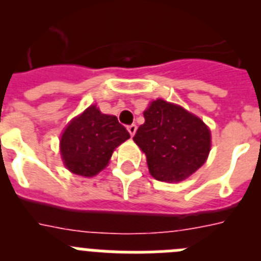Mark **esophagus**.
Segmentation results:
<instances>
[{
	"label": "esophagus",
	"mask_w": 261,
	"mask_h": 261,
	"mask_svg": "<svg viewBox=\"0 0 261 261\" xmlns=\"http://www.w3.org/2000/svg\"><path fill=\"white\" fill-rule=\"evenodd\" d=\"M136 130H137V126H136V124H132V125L128 126V132H129V135L132 136V137L135 136Z\"/></svg>",
	"instance_id": "34e87169"
}]
</instances>
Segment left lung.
Masks as SVG:
<instances>
[{"instance_id":"left-lung-1","label":"left lung","mask_w":261,"mask_h":261,"mask_svg":"<svg viewBox=\"0 0 261 261\" xmlns=\"http://www.w3.org/2000/svg\"><path fill=\"white\" fill-rule=\"evenodd\" d=\"M145 123L133 141L146 155L149 172L159 181L187 179L205 163L211 130L200 117L180 106L156 99L144 111Z\"/></svg>"}]
</instances>
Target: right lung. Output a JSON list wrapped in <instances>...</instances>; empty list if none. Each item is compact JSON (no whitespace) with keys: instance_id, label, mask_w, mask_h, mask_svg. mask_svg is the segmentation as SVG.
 I'll use <instances>...</instances> for the list:
<instances>
[{"instance_id":"obj_1","label":"right lung","mask_w":261,"mask_h":261,"mask_svg":"<svg viewBox=\"0 0 261 261\" xmlns=\"http://www.w3.org/2000/svg\"><path fill=\"white\" fill-rule=\"evenodd\" d=\"M129 137L116 116L102 114L96 106H90L62 132V162L73 174L94 176L108 165L115 149Z\"/></svg>"}]
</instances>
